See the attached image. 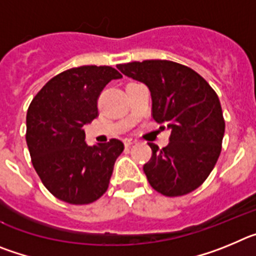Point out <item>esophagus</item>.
I'll return each instance as SVG.
<instances>
[{"label": "esophagus", "mask_w": 256, "mask_h": 256, "mask_svg": "<svg viewBox=\"0 0 256 256\" xmlns=\"http://www.w3.org/2000/svg\"><path fill=\"white\" fill-rule=\"evenodd\" d=\"M136 140H133V138H126L124 140V144H126V148H130V146H132V144H136Z\"/></svg>", "instance_id": "34e87169"}]
</instances>
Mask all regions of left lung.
Instances as JSON below:
<instances>
[{"label": "left lung", "instance_id": "8db88e82", "mask_svg": "<svg viewBox=\"0 0 256 256\" xmlns=\"http://www.w3.org/2000/svg\"><path fill=\"white\" fill-rule=\"evenodd\" d=\"M116 68L148 86L152 119L170 130L168 146L148 142L152 155L144 172L151 187L169 198L195 191L222 151L226 123L218 94L195 70L174 61H133Z\"/></svg>", "mask_w": 256, "mask_h": 256}]
</instances>
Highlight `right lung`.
<instances>
[{"instance_id": "1", "label": "right lung", "mask_w": 256, "mask_h": 256, "mask_svg": "<svg viewBox=\"0 0 256 256\" xmlns=\"http://www.w3.org/2000/svg\"><path fill=\"white\" fill-rule=\"evenodd\" d=\"M122 74L112 66L72 68L51 78L33 97L26 112V140L32 164L52 195L86 205L106 192L123 142L87 146L83 126L98 116L97 100Z\"/></svg>"}]
</instances>
